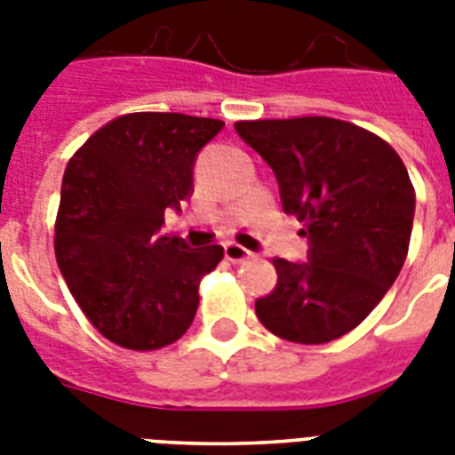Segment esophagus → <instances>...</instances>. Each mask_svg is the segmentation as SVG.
<instances>
[{
    "instance_id": "34e87169",
    "label": "esophagus",
    "mask_w": 455,
    "mask_h": 455,
    "mask_svg": "<svg viewBox=\"0 0 455 455\" xmlns=\"http://www.w3.org/2000/svg\"><path fill=\"white\" fill-rule=\"evenodd\" d=\"M224 255H227V259H231V262H245V259L252 257V252H250L248 248L238 245V243L228 241L227 245H224Z\"/></svg>"
}]
</instances>
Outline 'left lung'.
<instances>
[{
	"label": "left lung",
	"instance_id": "obj_1",
	"mask_svg": "<svg viewBox=\"0 0 455 455\" xmlns=\"http://www.w3.org/2000/svg\"><path fill=\"white\" fill-rule=\"evenodd\" d=\"M235 132L276 174L285 214L304 221L307 262L276 257L278 281L255 302L274 335L323 345L363 321L409 252L416 191L402 157L335 117L245 120Z\"/></svg>",
	"mask_w": 455,
	"mask_h": 455
}]
</instances>
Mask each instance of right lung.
Instances as JSON below:
<instances>
[{"label": "right lung", "instance_id": "1", "mask_svg": "<svg viewBox=\"0 0 455 455\" xmlns=\"http://www.w3.org/2000/svg\"><path fill=\"white\" fill-rule=\"evenodd\" d=\"M224 123L184 113H130L70 157L56 217V262L84 316L110 342L151 352L188 331L200 278L221 245L160 235L164 210L193 193V164Z\"/></svg>", "mask_w": 455, "mask_h": 455}]
</instances>
